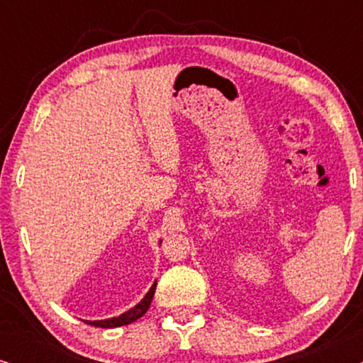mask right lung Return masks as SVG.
<instances>
[{
    "label": "right lung",
    "instance_id": "1",
    "mask_svg": "<svg viewBox=\"0 0 363 363\" xmlns=\"http://www.w3.org/2000/svg\"><path fill=\"white\" fill-rule=\"evenodd\" d=\"M155 287H157V281L153 282L150 291L147 292L145 297H143V299L138 302L137 306H133L132 309L123 312V314H121L118 317H111V319H104V320H84V322L89 325H94V327H102V329H112V327L132 324V322L140 319V317L148 311V307H150V304H152L153 294H155Z\"/></svg>",
    "mask_w": 363,
    "mask_h": 363
}]
</instances>
